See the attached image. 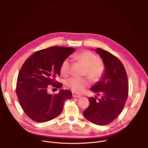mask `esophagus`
Listing matches in <instances>:
<instances>
[{"instance_id": "esophagus-1", "label": "esophagus", "mask_w": 148, "mask_h": 148, "mask_svg": "<svg viewBox=\"0 0 148 148\" xmlns=\"http://www.w3.org/2000/svg\"><path fill=\"white\" fill-rule=\"evenodd\" d=\"M72 95H73V97H74V98H79V97H81L80 95L76 94L75 92H72Z\"/></svg>"}]
</instances>
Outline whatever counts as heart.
Wrapping results in <instances>:
<instances>
[{"label": "heart", "mask_w": 148, "mask_h": 148, "mask_svg": "<svg viewBox=\"0 0 148 148\" xmlns=\"http://www.w3.org/2000/svg\"><path fill=\"white\" fill-rule=\"evenodd\" d=\"M74 58L87 67L86 74L91 81H97L103 75L105 71L104 64L99 60L98 56L92 51L89 50L82 51L76 54ZM70 60L68 58L65 59L61 66L62 75H67L70 73ZM88 85L89 81L87 78L71 77L66 81V86L77 94L82 92Z\"/></svg>", "instance_id": "1"}]
</instances>
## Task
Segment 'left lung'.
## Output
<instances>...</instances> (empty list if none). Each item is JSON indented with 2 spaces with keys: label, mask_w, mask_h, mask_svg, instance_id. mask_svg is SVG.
Segmentation results:
<instances>
[{
  "label": "left lung",
  "mask_w": 148,
  "mask_h": 148,
  "mask_svg": "<svg viewBox=\"0 0 148 148\" xmlns=\"http://www.w3.org/2000/svg\"><path fill=\"white\" fill-rule=\"evenodd\" d=\"M95 50L105 68L101 80L91 88V91L101 95V98L98 100L97 97L89 98L90 105L83 115L93 123L105 125L115 119L123 109L128 96V76L118 58L100 48Z\"/></svg>",
  "instance_id": "left-lung-1"
}]
</instances>
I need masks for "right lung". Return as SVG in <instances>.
Instances as JSON below:
<instances>
[{"mask_svg":"<svg viewBox=\"0 0 148 148\" xmlns=\"http://www.w3.org/2000/svg\"><path fill=\"white\" fill-rule=\"evenodd\" d=\"M73 47L53 46L35 52L24 62L17 77L16 92L21 107L33 121L45 122L57 117L64 102L72 97V92L61 89L54 95L47 93L52 86L62 84L56 80L60 76L61 66L74 51Z\"/></svg>","mask_w":148,"mask_h":148,"instance_id":"obj_1","label":"right lung"}]
</instances>
